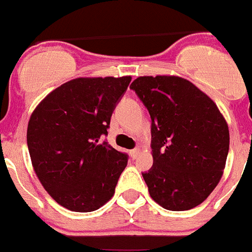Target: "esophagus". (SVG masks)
I'll return each mask as SVG.
<instances>
[{
    "label": "esophagus",
    "mask_w": 252,
    "mask_h": 252,
    "mask_svg": "<svg viewBox=\"0 0 252 252\" xmlns=\"http://www.w3.org/2000/svg\"><path fill=\"white\" fill-rule=\"evenodd\" d=\"M128 154H130L131 159L135 160L137 158V155H139V154H140V149H132V150L128 151Z\"/></svg>",
    "instance_id": "esophagus-1"
}]
</instances>
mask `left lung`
I'll return each mask as SVG.
<instances>
[{
    "instance_id": "1",
    "label": "left lung",
    "mask_w": 252,
    "mask_h": 252,
    "mask_svg": "<svg viewBox=\"0 0 252 252\" xmlns=\"http://www.w3.org/2000/svg\"><path fill=\"white\" fill-rule=\"evenodd\" d=\"M151 117L154 162L142 177L169 211L194 208L223 174L230 132L215 102L187 79L139 77L131 83Z\"/></svg>"
}]
</instances>
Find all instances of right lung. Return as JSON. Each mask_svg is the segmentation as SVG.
Segmentation results:
<instances>
[{"mask_svg": "<svg viewBox=\"0 0 252 252\" xmlns=\"http://www.w3.org/2000/svg\"><path fill=\"white\" fill-rule=\"evenodd\" d=\"M131 77L77 78L49 93L28 126L34 170L46 192L73 212L110 201L128 155L107 141L111 116Z\"/></svg>", "mask_w": 252, "mask_h": 252, "instance_id": "add662e5", "label": "right lung"}]
</instances>
